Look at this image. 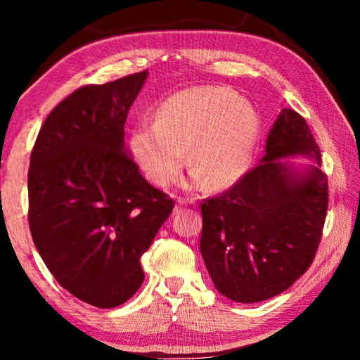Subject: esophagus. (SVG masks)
I'll return each instance as SVG.
<instances>
[{"instance_id":"obj_1","label":"esophagus","mask_w":360,"mask_h":360,"mask_svg":"<svg viewBox=\"0 0 360 360\" xmlns=\"http://www.w3.org/2000/svg\"><path fill=\"white\" fill-rule=\"evenodd\" d=\"M184 206H186V202H184V200H178V203H176V206H174V211H179V210H182V208H184Z\"/></svg>"}]
</instances>
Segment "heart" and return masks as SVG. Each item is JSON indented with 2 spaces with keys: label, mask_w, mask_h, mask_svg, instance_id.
<instances>
[{
  "label": "heart",
  "mask_w": 360,
  "mask_h": 360,
  "mask_svg": "<svg viewBox=\"0 0 360 360\" xmlns=\"http://www.w3.org/2000/svg\"><path fill=\"white\" fill-rule=\"evenodd\" d=\"M260 117L233 90L200 85L176 92L157 109L154 125H139L130 146L139 168L157 186L178 178L186 165L193 173L182 182L198 188L208 182L225 188L238 182L251 163Z\"/></svg>",
  "instance_id": "1"
}]
</instances>
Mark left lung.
Listing matches in <instances>:
<instances>
[{
    "label": "left lung",
    "mask_w": 360,
    "mask_h": 360,
    "mask_svg": "<svg viewBox=\"0 0 360 360\" xmlns=\"http://www.w3.org/2000/svg\"><path fill=\"white\" fill-rule=\"evenodd\" d=\"M327 197L319 146L302 115L284 108L259 165L202 205L200 251L214 288L238 303L289 289L314 259Z\"/></svg>",
    "instance_id": "left-lung-1"
}]
</instances>
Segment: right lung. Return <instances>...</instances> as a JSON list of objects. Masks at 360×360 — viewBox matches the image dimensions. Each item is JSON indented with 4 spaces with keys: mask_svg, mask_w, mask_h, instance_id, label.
Wrapping results in <instances>:
<instances>
[{
    "mask_svg": "<svg viewBox=\"0 0 360 360\" xmlns=\"http://www.w3.org/2000/svg\"><path fill=\"white\" fill-rule=\"evenodd\" d=\"M148 71L72 92L47 115L28 172L33 243L62 288L114 308L144 281L141 255L173 211L125 146Z\"/></svg>",
    "mask_w": 360,
    "mask_h": 360,
    "instance_id": "right-lung-1",
    "label": "right lung"
}]
</instances>
